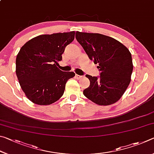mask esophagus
Listing matches in <instances>:
<instances>
[{"instance_id": "obj_1", "label": "esophagus", "mask_w": 154, "mask_h": 154, "mask_svg": "<svg viewBox=\"0 0 154 154\" xmlns=\"http://www.w3.org/2000/svg\"><path fill=\"white\" fill-rule=\"evenodd\" d=\"M75 77H76L77 79H82V78H83V76H82V75H75Z\"/></svg>"}]
</instances>
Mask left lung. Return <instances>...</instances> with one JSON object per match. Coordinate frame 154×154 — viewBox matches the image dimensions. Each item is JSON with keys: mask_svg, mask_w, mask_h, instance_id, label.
<instances>
[{"mask_svg": "<svg viewBox=\"0 0 154 154\" xmlns=\"http://www.w3.org/2000/svg\"><path fill=\"white\" fill-rule=\"evenodd\" d=\"M75 37L100 71V77L85 75L90 84L83 94L98 105L118 102L131 81L133 64L128 49L115 38L98 33L77 31Z\"/></svg>", "mask_w": 154, "mask_h": 154, "instance_id": "8db88e82", "label": "left lung"}]
</instances>
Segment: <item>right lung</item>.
<instances>
[{"label": "right lung", "instance_id": "1", "mask_svg": "<svg viewBox=\"0 0 154 154\" xmlns=\"http://www.w3.org/2000/svg\"><path fill=\"white\" fill-rule=\"evenodd\" d=\"M75 31L41 35L21 48L16 58L15 72L25 95L33 103L49 105L63 95L73 72H63L57 65L66 45L75 38Z\"/></svg>", "mask_w": 154, "mask_h": 154}]
</instances>
